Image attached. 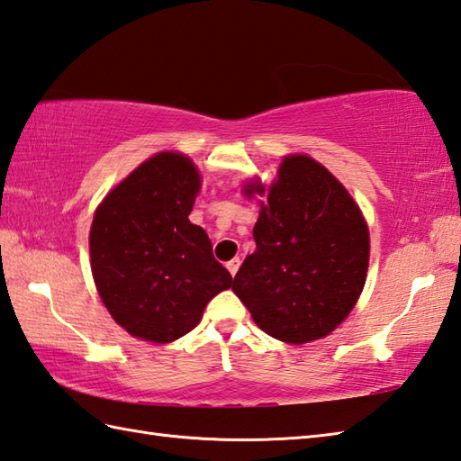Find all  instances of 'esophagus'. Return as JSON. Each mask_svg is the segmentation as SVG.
Here are the masks:
<instances>
[{
  "mask_svg": "<svg viewBox=\"0 0 461 461\" xmlns=\"http://www.w3.org/2000/svg\"><path fill=\"white\" fill-rule=\"evenodd\" d=\"M240 266H241V261H240V258H233V259H230L228 263H225V267H228V271L231 273V277H236V273H238Z\"/></svg>",
  "mask_w": 461,
  "mask_h": 461,
  "instance_id": "34e87169",
  "label": "esophagus"
}]
</instances>
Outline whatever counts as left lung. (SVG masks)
<instances>
[{"mask_svg": "<svg viewBox=\"0 0 461 461\" xmlns=\"http://www.w3.org/2000/svg\"><path fill=\"white\" fill-rule=\"evenodd\" d=\"M243 192L263 195L266 185L249 182ZM253 240L231 289L263 332L303 345L348 317L366 281L368 225L325 166L305 154L283 158Z\"/></svg>", "mask_w": 461, "mask_h": 461, "instance_id": "8db88e82", "label": "left lung"}]
</instances>
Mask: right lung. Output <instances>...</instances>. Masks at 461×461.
<instances>
[{"mask_svg": "<svg viewBox=\"0 0 461 461\" xmlns=\"http://www.w3.org/2000/svg\"><path fill=\"white\" fill-rule=\"evenodd\" d=\"M202 178L188 156L158 152L106 194L89 249L96 291L132 337L172 342L198 325L231 276L188 215Z\"/></svg>", "mask_w": 461, "mask_h": 461, "instance_id": "obj_1", "label": "right lung"}]
</instances>
